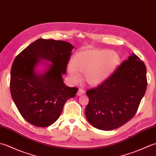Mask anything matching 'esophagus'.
I'll return each mask as SVG.
<instances>
[{
    "label": "esophagus",
    "mask_w": 156,
    "mask_h": 156,
    "mask_svg": "<svg viewBox=\"0 0 156 156\" xmlns=\"http://www.w3.org/2000/svg\"><path fill=\"white\" fill-rule=\"evenodd\" d=\"M85 93V91L83 90L82 88H79L78 89V91L77 92V96H78V97H80V96L84 94Z\"/></svg>",
    "instance_id": "esophagus-1"
}]
</instances>
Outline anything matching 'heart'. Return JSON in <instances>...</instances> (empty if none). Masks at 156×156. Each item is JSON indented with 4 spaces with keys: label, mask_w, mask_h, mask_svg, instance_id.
I'll list each match as a JSON object with an SVG mask.
<instances>
[{
    "label": "heart",
    "mask_w": 156,
    "mask_h": 156,
    "mask_svg": "<svg viewBox=\"0 0 156 156\" xmlns=\"http://www.w3.org/2000/svg\"><path fill=\"white\" fill-rule=\"evenodd\" d=\"M120 63V55L116 51L89 47L74 55L66 71L74 83L80 82V74L84 75L88 84L96 87L112 76Z\"/></svg>",
    "instance_id": "obj_1"
}]
</instances>
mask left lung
<instances>
[{
	"instance_id": "1",
	"label": "left lung",
	"mask_w": 156,
	"mask_h": 156,
	"mask_svg": "<svg viewBox=\"0 0 156 156\" xmlns=\"http://www.w3.org/2000/svg\"><path fill=\"white\" fill-rule=\"evenodd\" d=\"M147 70L135 54L122 62L112 76L87 91L88 121L101 130L121 127L133 118L147 88Z\"/></svg>"
}]
</instances>
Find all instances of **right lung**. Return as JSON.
I'll use <instances>...</instances> for the list:
<instances>
[{"instance_id":"obj_1","label":"right lung","mask_w":156,"mask_h":156,"mask_svg":"<svg viewBox=\"0 0 156 156\" xmlns=\"http://www.w3.org/2000/svg\"><path fill=\"white\" fill-rule=\"evenodd\" d=\"M74 46L68 42L39 39L15 58L11 71L10 90L16 107L29 123L46 127L58 120L68 99L78 88L68 87L62 75ZM45 59L47 69L37 73L36 66Z\"/></svg>"}]
</instances>
